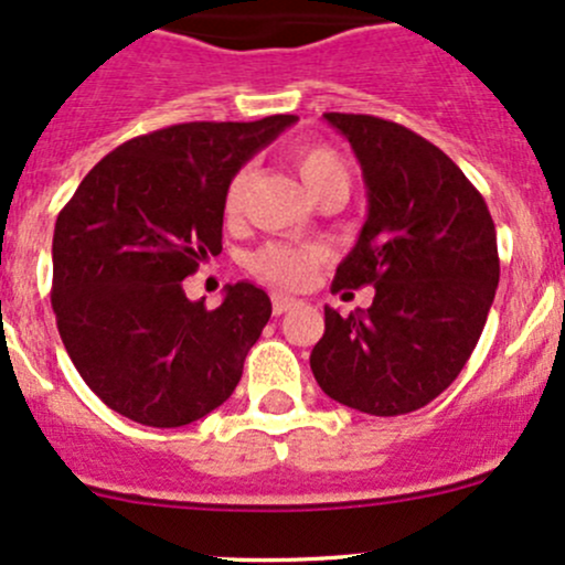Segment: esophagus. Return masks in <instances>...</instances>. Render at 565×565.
Returning a JSON list of instances; mask_svg holds the SVG:
<instances>
[{"mask_svg": "<svg viewBox=\"0 0 565 565\" xmlns=\"http://www.w3.org/2000/svg\"><path fill=\"white\" fill-rule=\"evenodd\" d=\"M295 306H298V300L295 298H287V295H273V315L276 317L287 315V311L295 309Z\"/></svg>", "mask_w": 565, "mask_h": 565, "instance_id": "obj_1", "label": "esophagus"}]
</instances>
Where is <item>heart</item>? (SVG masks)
Returning <instances> with one entry per match:
<instances>
[{
	"label": "heart",
	"mask_w": 565,
	"mask_h": 565,
	"mask_svg": "<svg viewBox=\"0 0 565 565\" xmlns=\"http://www.w3.org/2000/svg\"><path fill=\"white\" fill-rule=\"evenodd\" d=\"M292 167L298 169L300 180L309 188L311 196H317L319 191L330 185H350V172H347V163L333 147L324 145H309L300 147L292 152ZM248 182V169H241L230 180L224 193V215L226 221H235L241 215L243 207V193H246ZM319 248L315 246H287V243H267L259 250L248 256V267L254 276H259L262 281L273 284V287L281 289H298L315 273L319 262Z\"/></svg>",
	"instance_id": "b5f03b06"
}]
</instances>
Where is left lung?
Here are the masks:
<instances>
[{
  "label": "left lung",
  "mask_w": 565,
  "mask_h": 565,
  "mask_svg": "<svg viewBox=\"0 0 565 565\" xmlns=\"http://www.w3.org/2000/svg\"><path fill=\"white\" fill-rule=\"evenodd\" d=\"M324 119L350 141L369 199L333 292L374 287V300L347 317L324 306L311 372L347 407L413 413L459 377L481 339L500 281L492 215L424 136L372 114L328 111Z\"/></svg>",
  "instance_id": "left-lung-1"
}]
</instances>
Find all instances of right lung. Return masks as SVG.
<instances>
[{
	"label": "right lung",
	"mask_w": 565,
	"mask_h": 565,
	"mask_svg": "<svg viewBox=\"0 0 565 565\" xmlns=\"http://www.w3.org/2000/svg\"><path fill=\"white\" fill-rule=\"evenodd\" d=\"M292 114L182 122L125 141L56 215L51 306L62 344L114 413L158 429L204 418L232 396L270 319V298L226 284L210 311L182 278L221 254L224 193Z\"/></svg>",
	"instance_id": "right-lung-1"
}]
</instances>
